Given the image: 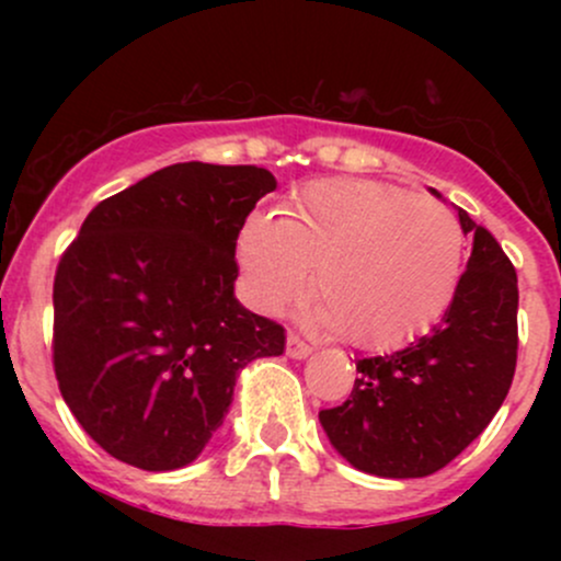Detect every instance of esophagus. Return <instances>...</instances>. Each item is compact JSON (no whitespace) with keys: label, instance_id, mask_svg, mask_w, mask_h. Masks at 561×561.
I'll use <instances>...</instances> for the list:
<instances>
[{"label":"esophagus","instance_id":"1","mask_svg":"<svg viewBox=\"0 0 561 561\" xmlns=\"http://www.w3.org/2000/svg\"><path fill=\"white\" fill-rule=\"evenodd\" d=\"M311 353V345L300 340L298 334H287V356L289 358H306Z\"/></svg>","mask_w":561,"mask_h":561}]
</instances>
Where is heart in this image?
Segmentation results:
<instances>
[{
	"mask_svg": "<svg viewBox=\"0 0 561 561\" xmlns=\"http://www.w3.org/2000/svg\"><path fill=\"white\" fill-rule=\"evenodd\" d=\"M250 298L279 313L302 298L313 268V319L366 351L398 347L435 324L465 261L459 221L433 197L375 179H324L255 214L240 234Z\"/></svg>",
	"mask_w": 561,
	"mask_h": 561,
	"instance_id": "b5f03b06",
	"label": "heart"
}]
</instances>
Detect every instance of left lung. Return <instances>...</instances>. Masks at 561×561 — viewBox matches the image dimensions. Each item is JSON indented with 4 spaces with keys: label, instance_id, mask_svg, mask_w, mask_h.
<instances>
[{
    "label": "left lung",
    "instance_id": "obj_1",
    "mask_svg": "<svg viewBox=\"0 0 561 561\" xmlns=\"http://www.w3.org/2000/svg\"><path fill=\"white\" fill-rule=\"evenodd\" d=\"M459 221L472 255L443 319L401 351L358 358L351 398L319 411L332 446L377 478L443 469L491 424L512 388L517 272L491 231L461 208Z\"/></svg>",
    "mask_w": 561,
    "mask_h": 561
}]
</instances>
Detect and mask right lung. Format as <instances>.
I'll use <instances>...</instances> for the list:
<instances>
[{
  "label": "right lung",
  "instance_id": "1",
  "mask_svg": "<svg viewBox=\"0 0 561 561\" xmlns=\"http://www.w3.org/2000/svg\"><path fill=\"white\" fill-rule=\"evenodd\" d=\"M274 190L259 165H169L102 199L62 253L55 377L113 459L147 472L195 461L242 366L285 351V327L234 298L237 237Z\"/></svg>",
  "mask_w": 561,
  "mask_h": 561
}]
</instances>
